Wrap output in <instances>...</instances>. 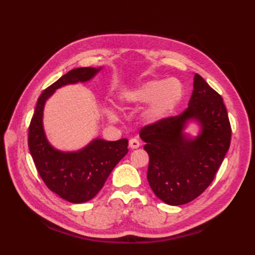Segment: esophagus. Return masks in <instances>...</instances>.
Wrapping results in <instances>:
<instances>
[{
  "mask_svg": "<svg viewBox=\"0 0 255 255\" xmlns=\"http://www.w3.org/2000/svg\"><path fill=\"white\" fill-rule=\"evenodd\" d=\"M129 147H130V149H132V150L138 149L140 147V141L138 139L132 138V139L129 140Z\"/></svg>",
  "mask_w": 255,
  "mask_h": 255,
  "instance_id": "34e87169",
  "label": "esophagus"
}]
</instances>
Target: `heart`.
Masks as SVG:
<instances>
[{
    "label": "heart",
    "mask_w": 255,
    "mask_h": 255,
    "mask_svg": "<svg viewBox=\"0 0 255 255\" xmlns=\"http://www.w3.org/2000/svg\"><path fill=\"white\" fill-rule=\"evenodd\" d=\"M183 85L177 79H152L140 83L132 89L119 93V103L123 108L149 104L142 113L148 124H158L174 112L183 99ZM106 116L111 122L117 121L115 111L108 108Z\"/></svg>",
    "instance_id": "obj_1"
}]
</instances>
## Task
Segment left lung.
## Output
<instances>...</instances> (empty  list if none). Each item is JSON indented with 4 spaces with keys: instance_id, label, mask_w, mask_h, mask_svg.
Segmentation results:
<instances>
[{
    "instance_id": "left-lung-1",
    "label": "left lung",
    "mask_w": 255,
    "mask_h": 255,
    "mask_svg": "<svg viewBox=\"0 0 255 255\" xmlns=\"http://www.w3.org/2000/svg\"><path fill=\"white\" fill-rule=\"evenodd\" d=\"M197 125L195 136L186 131ZM140 138L149 154L147 178L167 205L192 202L213 182L229 150L231 127L224 100L197 73L188 107L181 115L143 127Z\"/></svg>"
}]
</instances>
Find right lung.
<instances>
[{"instance_id": "obj_1", "label": "right lung", "mask_w": 255, "mask_h": 255, "mask_svg": "<svg viewBox=\"0 0 255 255\" xmlns=\"http://www.w3.org/2000/svg\"><path fill=\"white\" fill-rule=\"evenodd\" d=\"M101 70L102 67L78 68L62 75L39 96L29 126L28 147L40 177L50 191L73 204L88 202L101 191L114 167L127 154L128 140L95 138L77 151L59 150L46 136L44 110L58 89L89 82Z\"/></svg>"}]
</instances>
